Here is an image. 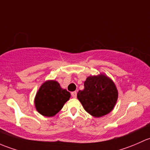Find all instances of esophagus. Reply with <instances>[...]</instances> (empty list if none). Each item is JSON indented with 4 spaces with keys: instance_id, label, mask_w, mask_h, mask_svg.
I'll use <instances>...</instances> for the list:
<instances>
[{
    "instance_id": "obj_1",
    "label": "esophagus",
    "mask_w": 150,
    "mask_h": 150,
    "mask_svg": "<svg viewBox=\"0 0 150 150\" xmlns=\"http://www.w3.org/2000/svg\"><path fill=\"white\" fill-rule=\"evenodd\" d=\"M76 95H77V92H76V91H75V92H71V96L73 97L74 98H76Z\"/></svg>"
}]
</instances>
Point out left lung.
<instances>
[{"mask_svg": "<svg viewBox=\"0 0 150 150\" xmlns=\"http://www.w3.org/2000/svg\"><path fill=\"white\" fill-rule=\"evenodd\" d=\"M84 89L77 93V98L84 110L92 116L102 117L112 111L118 100V90L107 76H89L84 81Z\"/></svg>", "mask_w": 150, "mask_h": 150, "instance_id": "obj_1", "label": "left lung"}]
</instances>
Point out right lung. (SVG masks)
Segmentation results:
<instances>
[{
	"mask_svg": "<svg viewBox=\"0 0 150 150\" xmlns=\"http://www.w3.org/2000/svg\"><path fill=\"white\" fill-rule=\"evenodd\" d=\"M70 97V92L62 89L58 81L48 80L42 84L37 92L35 108L44 116H54L64 107Z\"/></svg>",
	"mask_w": 150,
	"mask_h": 150,
	"instance_id": "add662e5",
	"label": "right lung"
}]
</instances>
